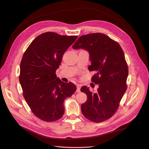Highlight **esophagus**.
Here are the masks:
<instances>
[{
	"label": "esophagus",
	"mask_w": 149,
	"mask_h": 149,
	"mask_svg": "<svg viewBox=\"0 0 149 149\" xmlns=\"http://www.w3.org/2000/svg\"><path fill=\"white\" fill-rule=\"evenodd\" d=\"M76 87H77V89H76V92L79 93L80 92V86L79 84H78L77 86H76Z\"/></svg>",
	"instance_id": "esophagus-1"
}]
</instances>
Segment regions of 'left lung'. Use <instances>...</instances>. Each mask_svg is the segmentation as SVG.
I'll use <instances>...</instances> for the list:
<instances>
[{"instance_id":"left-lung-1","label":"left lung","mask_w":149,"mask_h":149,"mask_svg":"<svg viewBox=\"0 0 149 149\" xmlns=\"http://www.w3.org/2000/svg\"><path fill=\"white\" fill-rule=\"evenodd\" d=\"M72 47L89 53L91 64L88 69L96 72L92 81L99 85L96 93L90 91L86 86L81 88L87 95L86 101L81 106L83 114L94 123L109 119L127 89L129 71L123 49L118 43L100 33L81 36Z\"/></svg>"}]
</instances>
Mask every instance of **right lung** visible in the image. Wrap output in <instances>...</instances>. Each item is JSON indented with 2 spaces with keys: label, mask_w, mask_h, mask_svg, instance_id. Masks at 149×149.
Returning <instances> with one entry per match:
<instances>
[{
  "label": "right lung",
  "mask_w": 149,
  "mask_h": 149,
  "mask_svg": "<svg viewBox=\"0 0 149 149\" xmlns=\"http://www.w3.org/2000/svg\"><path fill=\"white\" fill-rule=\"evenodd\" d=\"M77 38L43 33L33 40L22 57L19 81L23 95L33 113L42 120L60 119L65 112V100L76 91L74 84L61 81L55 71Z\"/></svg>",
  "instance_id": "right-lung-1"
}]
</instances>
